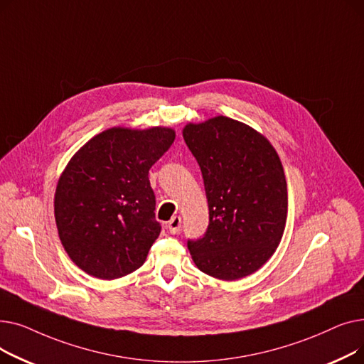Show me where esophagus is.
<instances>
[{
    "instance_id": "obj_1",
    "label": "esophagus",
    "mask_w": 364,
    "mask_h": 364,
    "mask_svg": "<svg viewBox=\"0 0 364 364\" xmlns=\"http://www.w3.org/2000/svg\"><path fill=\"white\" fill-rule=\"evenodd\" d=\"M166 228H168L171 235H177L180 232V228H181V217H177V215L172 217L171 221H168Z\"/></svg>"
}]
</instances>
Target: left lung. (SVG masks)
<instances>
[{
    "instance_id": "obj_1",
    "label": "left lung",
    "mask_w": 364,
    "mask_h": 364,
    "mask_svg": "<svg viewBox=\"0 0 364 364\" xmlns=\"http://www.w3.org/2000/svg\"><path fill=\"white\" fill-rule=\"evenodd\" d=\"M183 137L199 164L209 209L203 236L187 240L195 264L223 280L252 274L274 254L286 224L288 186L276 150L225 117L188 124Z\"/></svg>"
}]
</instances>
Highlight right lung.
<instances>
[{
    "label": "right lung",
    "instance_id": "add662e5",
    "mask_svg": "<svg viewBox=\"0 0 364 364\" xmlns=\"http://www.w3.org/2000/svg\"><path fill=\"white\" fill-rule=\"evenodd\" d=\"M169 128H112L91 139L59 180L54 215L70 259L99 279L143 265L161 233L149 169L174 143Z\"/></svg>",
    "mask_w": 364,
    "mask_h": 364
}]
</instances>
